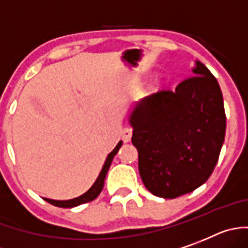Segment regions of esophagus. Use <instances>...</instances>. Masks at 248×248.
<instances>
[{"label": "esophagus", "mask_w": 248, "mask_h": 248, "mask_svg": "<svg viewBox=\"0 0 248 248\" xmlns=\"http://www.w3.org/2000/svg\"><path fill=\"white\" fill-rule=\"evenodd\" d=\"M131 137H132V128L131 127H124L121 131V138L124 143L129 142L131 140Z\"/></svg>", "instance_id": "esophagus-1"}]
</instances>
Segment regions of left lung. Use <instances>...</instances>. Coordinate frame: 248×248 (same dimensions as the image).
Masks as SVG:
<instances>
[{
	"mask_svg": "<svg viewBox=\"0 0 248 248\" xmlns=\"http://www.w3.org/2000/svg\"><path fill=\"white\" fill-rule=\"evenodd\" d=\"M193 73L174 91L164 89L146 97L129 117L140 175L159 198L174 199L204 184L224 143L221 89L200 62Z\"/></svg>",
	"mask_w": 248,
	"mask_h": 248,
	"instance_id": "left-lung-1",
	"label": "left lung"
}]
</instances>
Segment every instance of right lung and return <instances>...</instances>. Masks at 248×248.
<instances>
[{
    "label": "right lung",
    "mask_w": 248,
    "mask_h": 248,
    "mask_svg": "<svg viewBox=\"0 0 248 248\" xmlns=\"http://www.w3.org/2000/svg\"><path fill=\"white\" fill-rule=\"evenodd\" d=\"M122 146V140L119 142V144L115 147L112 152H111L110 155H108L106 158V162H105L104 167H102L101 171H100L99 177H97L96 182L93 183V185L86 191L85 194H82L81 196L79 198H75V199H71V200H52V199H46L49 204L54 205V206L58 207H74L78 206V205H81V204H85V202H93V199H96L99 194L101 193L102 188H104V182H105V178H106V174H108V168L111 166V162H112L113 157L116 155V153L119 152V149L121 148Z\"/></svg>",
    "instance_id": "add662e5"
}]
</instances>
